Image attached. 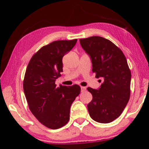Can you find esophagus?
I'll list each match as a JSON object with an SVG mask.
<instances>
[{
    "label": "esophagus",
    "mask_w": 149,
    "mask_h": 149,
    "mask_svg": "<svg viewBox=\"0 0 149 149\" xmlns=\"http://www.w3.org/2000/svg\"><path fill=\"white\" fill-rule=\"evenodd\" d=\"M85 90H86V87H81V91L82 93L84 92Z\"/></svg>",
    "instance_id": "obj_1"
}]
</instances>
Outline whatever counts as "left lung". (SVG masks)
<instances>
[{"label":"left lung","instance_id":"obj_1","mask_svg":"<svg viewBox=\"0 0 149 149\" xmlns=\"http://www.w3.org/2000/svg\"><path fill=\"white\" fill-rule=\"evenodd\" d=\"M79 42L89 55L95 77L102 79L99 89L87 88L93 95L87 105L90 116L99 123L112 122L121 115L130 100L132 75L127 60L119 48L103 37L93 36Z\"/></svg>","mask_w":149,"mask_h":149}]
</instances>
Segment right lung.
<instances>
[{
  "label": "right lung",
  "mask_w": 149,
  "mask_h": 149,
  "mask_svg": "<svg viewBox=\"0 0 149 149\" xmlns=\"http://www.w3.org/2000/svg\"><path fill=\"white\" fill-rule=\"evenodd\" d=\"M77 41L60 40L45 45L32 56L27 67L23 86L29 110L50 129H58L68 122L70 107L81 92L78 85L56 87L55 84L63 72V56Z\"/></svg>",
  "instance_id": "obj_1"
}]
</instances>
